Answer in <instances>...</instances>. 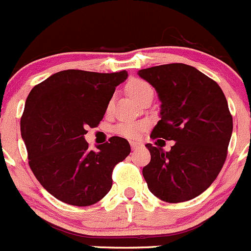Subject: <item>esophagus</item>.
I'll return each instance as SVG.
<instances>
[{
    "instance_id": "34e87169",
    "label": "esophagus",
    "mask_w": 251,
    "mask_h": 251,
    "mask_svg": "<svg viewBox=\"0 0 251 251\" xmlns=\"http://www.w3.org/2000/svg\"><path fill=\"white\" fill-rule=\"evenodd\" d=\"M130 146L133 150H136V149H140L143 148L144 144L141 143V141H130Z\"/></svg>"
}]
</instances>
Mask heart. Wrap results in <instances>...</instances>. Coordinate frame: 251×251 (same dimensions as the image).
<instances>
[{
  "label": "heart",
  "instance_id": "heart-1",
  "mask_svg": "<svg viewBox=\"0 0 251 251\" xmlns=\"http://www.w3.org/2000/svg\"><path fill=\"white\" fill-rule=\"evenodd\" d=\"M128 91L131 98L138 100L140 96L145 95L146 93H153V89L146 81L140 80V79H134L128 84ZM111 108H112V102L108 103L107 111H111ZM146 128H148L146 122H122L116 126L115 131L120 135L125 136V138L134 139L138 138Z\"/></svg>",
  "mask_w": 251,
  "mask_h": 251
}]
</instances>
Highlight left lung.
Returning a JSON list of instances; mask_svg holds the SVG:
<instances>
[{"label":"left lung","instance_id":"left-lung-1","mask_svg":"<svg viewBox=\"0 0 251 251\" xmlns=\"http://www.w3.org/2000/svg\"><path fill=\"white\" fill-rule=\"evenodd\" d=\"M138 74L161 101V120L150 136L176 141L170 151L145 145L151 155L143 168L149 190L172 204L194 199L212 184L227 157L233 120L225 94L188 64H162Z\"/></svg>","mask_w":251,"mask_h":251}]
</instances>
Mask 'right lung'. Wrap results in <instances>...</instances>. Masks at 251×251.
Wrapping results in <instances>:
<instances>
[{"label": "right lung", "mask_w": 251, "mask_h": 251, "mask_svg": "<svg viewBox=\"0 0 251 251\" xmlns=\"http://www.w3.org/2000/svg\"><path fill=\"white\" fill-rule=\"evenodd\" d=\"M117 73L67 69L31 89L21 120L22 138L36 179L56 199L73 206L100 201L112 187L115 166L130 153L128 140L112 136L89 150L88 126H98L116 86Z\"/></svg>", "instance_id": "1"}]
</instances>
